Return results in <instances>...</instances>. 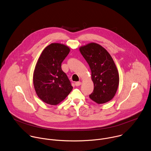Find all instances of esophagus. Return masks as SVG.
Here are the masks:
<instances>
[{
    "instance_id": "1",
    "label": "esophagus",
    "mask_w": 151,
    "mask_h": 151,
    "mask_svg": "<svg viewBox=\"0 0 151 151\" xmlns=\"http://www.w3.org/2000/svg\"><path fill=\"white\" fill-rule=\"evenodd\" d=\"M81 85V82H75V86H79Z\"/></svg>"
}]
</instances>
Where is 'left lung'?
I'll list each match as a JSON object with an SVG mask.
<instances>
[{
  "label": "left lung",
  "instance_id": "obj_1",
  "mask_svg": "<svg viewBox=\"0 0 151 151\" xmlns=\"http://www.w3.org/2000/svg\"><path fill=\"white\" fill-rule=\"evenodd\" d=\"M80 52L89 65L94 84L89 98L98 104L109 102L114 97L119 82L112 58L105 48L95 43L81 47Z\"/></svg>",
  "mask_w": 151,
  "mask_h": 151
}]
</instances>
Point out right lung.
I'll use <instances>...</instances> for the list:
<instances>
[{
  "instance_id": "1",
  "label": "right lung",
  "mask_w": 151,
  "mask_h": 151,
  "mask_svg": "<svg viewBox=\"0 0 151 151\" xmlns=\"http://www.w3.org/2000/svg\"><path fill=\"white\" fill-rule=\"evenodd\" d=\"M70 52L62 44L51 43L41 53L33 73V85L38 97L44 102L56 105L64 100L73 87L61 64Z\"/></svg>"
}]
</instances>
